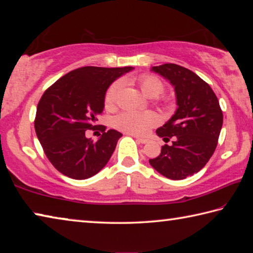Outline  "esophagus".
I'll use <instances>...</instances> for the list:
<instances>
[{
	"label": "esophagus",
	"instance_id": "obj_1",
	"mask_svg": "<svg viewBox=\"0 0 253 253\" xmlns=\"http://www.w3.org/2000/svg\"><path fill=\"white\" fill-rule=\"evenodd\" d=\"M137 141L140 143H147L148 142V139H145V138H137Z\"/></svg>",
	"mask_w": 253,
	"mask_h": 253
}]
</instances>
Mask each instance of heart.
Wrapping results in <instances>:
<instances>
[{
    "instance_id": "1",
    "label": "heart",
    "mask_w": 253,
    "mask_h": 253,
    "mask_svg": "<svg viewBox=\"0 0 253 253\" xmlns=\"http://www.w3.org/2000/svg\"><path fill=\"white\" fill-rule=\"evenodd\" d=\"M140 88L146 96L150 98H156L164 92V84L158 79L157 77L145 75L138 78ZM123 87L122 80H116L111 84L105 91L104 104L107 110H113L118 104L120 91ZM159 122L158 116L153 112H135L126 111L115 118V126L127 133L143 135L149 131L150 127Z\"/></svg>"
}]
</instances>
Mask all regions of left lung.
<instances>
[{
  "label": "left lung",
  "mask_w": 253,
  "mask_h": 253,
  "mask_svg": "<svg viewBox=\"0 0 253 253\" xmlns=\"http://www.w3.org/2000/svg\"><path fill=\"white\" fill-rule=\"evenodd\" d=\"M151 71L164 77L174 87L177 108L156 133L165 142L150 165L170 180L198 173L216 149L223 126V112L211 86L191 70L173 63L153 67Z\"/></svg>",
  "instance_id": "8db88e82"
}]
</instances>
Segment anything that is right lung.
<instances>
[{
    "label": "right lung",
    "mask_w": 253,
    "mask_h": 253,
    "mask_svg": "<svg viewBox=\"0 0 253 253\" xmlns=\"http://www.w3.org/2000/svg\"><path fill=\"white\" fill-rule=\"evenodd\" d=\"M133 68L84 67L60 78L42 94L37 105L35 130L52 165L65 176L84 180L107 164L122 137L116 130L105 131L94 141L86 131L95 129L104 110L108 86Z\"/></svg>",
    "instance_id": "obj_1"
}]
</instances>
